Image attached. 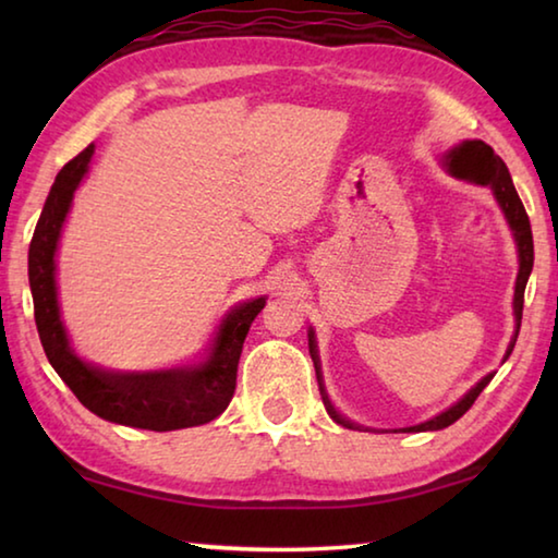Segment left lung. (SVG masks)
I'll list each match as a JSON object with an SVG mask.
<instances>
[{
    "mask_svg": "<svg viewBox=\"0 0 558 558\" xmlns=\"http://www.w3.org/2000/svg\"><path fill=\"white\" fill-rule=\"evenodd\" d=\"M456 157H458V159H452V162L460 165V169H458L460 177H468V179H472V182H477V184H489V186H493L497 202H499V206H502L507 221H509V226H512V231H514V239H517V245H519V276H517V288H514V315H517V325H519V323H522L524 288H526L529 272H532V266H534L532 226H529V216H526V211H524V204H522V199H519L517 189H514V184H512V177H509L507 165L495 155L493 147L485 145V143H480V140H472V143H462V145L456 149ZM514 342H517V335H514ZM512 347H514V344H509L507 356L512 354ZM310 354H313V362H315V369H317V381H319V366H317L315 335H313V332H310ZM507 356H505V359H507ZM493 376H495V374H487L485 379L475 386V389H470V391L465 393V399H460V401H458L456 405H452V409H448L446 413H440V415H436V418L421 423V426H413V428H409V430H418V433H421V430H440V428H448L450 423H456L462 413H468V409H470L472 403L477 401V396L483 393L485 386H487L489 381H493ZM323 401H325V405H327L329 415H332V418H335L337 423H342V426L352 428V423L344 421V418H339L337 411L332 409V403L327 401L325 391H323Z\"/></svg>",
    "mask_w": 558,
    "mask_h": 558,
    "instance_id": "1",
    "label": "left lung"
}]
</instances>
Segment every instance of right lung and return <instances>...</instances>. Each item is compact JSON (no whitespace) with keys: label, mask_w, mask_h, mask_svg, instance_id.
Here are the masks:
<instances>
[{"label":"right lung","mask_w":558,"mask_h":558,"mask_svg":"<svg viewBox=\"0 0 558 558\" xmlns=\"http://www.w3.org/2000/svg\"><path fill=\"white\" fill-rule=\"evenodd\" d=\"M93 145L75 155L56 174L44 211L29 243V286L34 317L44 352L56 374L88 411L120 426L147 430H177L204 426L226 411L235 391L241 349L251 323L266 305V298L243 302L223 319L214 352L194 369H169L155 374H108L83 364L65 339L59 302H56L53 256L61 226L75 186L88 172Z\"/></svg>","instance_id":"1"}]
</instances>
